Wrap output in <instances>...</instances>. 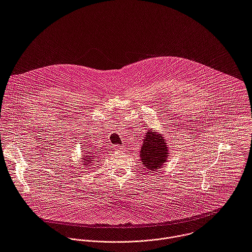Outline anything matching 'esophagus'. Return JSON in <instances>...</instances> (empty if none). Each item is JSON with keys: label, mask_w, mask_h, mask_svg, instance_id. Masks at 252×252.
Masks as SVG:
<instances>
[{"label": "esophagus", "mask_w": 252, "mask_h": 252, "mask_svg": "<svg viewBox=\"0 0 252 252\" xmlns=\"http://www.w3.org/2000/svg\"><path fill=\"white\" fill-rule=\"evenodd\" d=\"M124 148H125L124 146H116L114 149H115V152L117 153H123L125 151Z\"/></svg>", "instance_id": "esophagus-1"}]
</instances>
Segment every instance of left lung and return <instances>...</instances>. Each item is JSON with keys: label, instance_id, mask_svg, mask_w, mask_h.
<instances>
[{"label": "left lung", "instance_id": "left-lung-1", "mask_svg": "<svg viewBox=\"0 0 252 252\" xmlns=\"http://www.w3.org/2000/svg\"><path fill=\"white\" fill-rule=\"evenodd\" d=\"M140 158L143 160L144 167L151 171H157L163 165L168 157V149L164 139L151 130L147 132L142 146Z\"/></svg>", "mask_w": 252, "mask_h": 252}]
</instances>
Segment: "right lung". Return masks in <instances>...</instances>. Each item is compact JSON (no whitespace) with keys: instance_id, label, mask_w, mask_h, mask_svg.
I'll return each mask as SVG.
<instances>
[{"instance_id":"obj_1","label":"right lung","mask_w":252,"mask_h":252,"mask_svg":"<svg viewBox=\"0 0 252 252\" xmlns=\"http://www.w3.org/2000/svg\"><path fill=\"white\" fill-rule=\"evenodd\" d=\"M88 158V157H87V156H85L84 158ZM85 160H88V161H86V162H89V160H90V158H86V159H85Z\"/></svg>"}]
</instances>
